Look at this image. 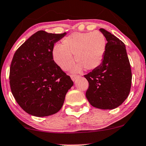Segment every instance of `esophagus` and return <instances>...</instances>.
Listing matches in <instances>:
<instances>
[{
  "label": "esophagus",
  "mask_w": 146,
  "mask_h": 146,
  "mask_svg": "<svg viewBox=\"0 0 146 146\" xmlns=\"http://www.w3.org/2000/svg\"><path fill=\"white\" fill-rule=\"evenodd\" d=\"M80 76H78V75H71V80L73 81V82H75V80H77V79H78V78H80Z\"/></svg>",
  "instance_id": "34e87169"
}]
</instances>
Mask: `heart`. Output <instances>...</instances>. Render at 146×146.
Returning <instances> with one entry per match:
<instances>
[{
	"instance_id": "obj_1",
	"label": "heart",
	"mask_w": 146,
	"mask_h": 146,
	"mask_svg": "<svg viewBox=\"0 0 146 146\" xmlns=\"http://www.w3.org/2000/svg\"><path fill=\"white\" fill-rule=\"evenodd\" d=\"M107 49V39L100 31L73 33L62 40L61 45H54L52 57L56 64L67 71L74 62L72 54L78 64L74 72L96 69L103 62Z\"/></svg>"
}]
</instances>
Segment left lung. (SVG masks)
I'll list each match as a JSON object with an SVG mask.
<instances>
[{"instance_id": "8db88e82", "label": "left lung", "mask_w": 146, "mask_h": 146, "mask_svg": "<svg viewBox=\"0 0 146 146\" xmlns=\"http://www.w3.org/2000/svg\"><path fill=\"white\" fill-rule=\"evenodd\" d=\"M99 31L108 41L107 49L101 65L84 75L89 83L86 96L94 108L113 110L129 96L132 73L124 43L106 30Z\"/></svg>"}]
</instances>
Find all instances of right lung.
<instances>
[{"instance_id": "add662e5", "label": "right lung", "mask_w": 146, "mask_h": 146, "mask_svg": "<svg viewBox=\"0 0 146 146\" xmlns=\"http://www.w3.org/2000/svg\"><path fill=\"white\" fill-rule=\"evenodd\" d=\"M62 34L39 31L17 49L10 67V86L15 101L30 115L44 117L62 108L71 78L53 60L52 49Z\"/></svg>"}]
</instances>
